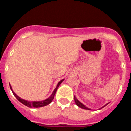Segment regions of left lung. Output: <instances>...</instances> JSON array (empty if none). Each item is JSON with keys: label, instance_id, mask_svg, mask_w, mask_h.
Returning <instances> with one entry per match:
<instances>
[{"label": "left lung", "instance_id": "obj_1", "mask_svg": "<svg viewBox=\"0 0 131 131\" xmlns=\"http://www.w3.org/2000/svg\"><path fill=\"white\" fill-rule=\"evenodd\" d=\"M74 99H75V102L76 105H77V106H78V107H81V108H82V109H84V110H91V109H89V108H88L87 107H86V106H84V104H82V103L81 102L79 101V100H77V98H75V96H74ZM107 104H107L105 105L104 106H103V107H101V109H102V108H103V107H104L105 106H107Z\"/></svg>", "mask_w": 131, "mask_h": 131}]
</instances>
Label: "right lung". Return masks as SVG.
Masks as SVG:
<instances>
[{"instance_id":"1","label":"right lung","mask_w":131,"mask_h":131,"mask_svg":"<svg viewBox=\"0 0 131 131\" xmlns=\"http://www.w3.org/2000/svg\"><path fill=\"white\" fill-rule=\"evenodd\" d=\"M63 80L64 79H62V80H61L60 82H58V84H57V86H56V87L55 88L54 91H53L52 94L51 96H50L49 98H47L46 100H42V101H31V102H30V101H28V100H24V99H22V98H21L20 97L18 96V95H16V94H15V92L12 91V89L11 85H10V89H11L12 91V93H13V94L14 95V96L16 97V98H17V99H18V100H19L21 103H22L24 105H25V106H27V107H43V106H47V105H48L49 104H50V103L52 102V101L53 99H54L56 92V91H57L58 88L59 87V86H60V84L62 83V82L63 81Z\"/></svg>"}]
</instances>
